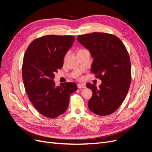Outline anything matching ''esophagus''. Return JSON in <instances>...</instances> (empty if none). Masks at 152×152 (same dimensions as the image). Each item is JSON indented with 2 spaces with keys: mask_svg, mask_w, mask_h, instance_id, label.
<instances>
[{
  "mask_svg": "<svg viewBox=\"0 0 152 152\" xmlns=\"http://www.w3.org/2000/svg\"><path fill=\"white\" fill-rule=\"evenodd\" d=\"M77 87H78V88H79V89H84L86 87V85L84 84H78Z\"/></svg>",
  "mask_w": 152,
  "mask_h": 152,
  "instance_id": "1",
  "label": "esophagus"
}]
</instances>
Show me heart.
Returning a JSON list of instances; mask_svg holds the SVG:
<instances>
[{
  "instance_id": "1",
  "label": "heart",
  "mask_w": 152,
  "mask_h": 152,
  "mask_svg": "<svg viewBox=\"0 0 152 152\" xmlns=\"http://www.w3.org/2000/svg\"><path fill=\"white\" fill-rule=\"evenodd\" d=\"M84 50V49H80V50H79V51H80V50ZM66 56H67V54H66V56H65V58H66Z\"/></svg>"
}]
</instances>
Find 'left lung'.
<instances>
[{"instance_id": "left-lung-1", "label": "left lung", "mask_w": 152, "mask_h": 152, "mask_svg": "<svg viewBox=\"0 0 152 152\" xmlns=\"http://www.w3.org/2000/svg\"><path fill=\"white\" fill-rule=\"evenodd\" d=\"M77 40L89 50L94 59L91 72L102 81L99 87L87 84L93 92L88 107L98 115L112 114L125 99L131 82L130 58L125 45L117 36L99 32L79 35Z\"/></svg>"}]
</instances>
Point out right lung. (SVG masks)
Masks as SVG:
<instances>
[{"instance_id":"1","label":"right lung","mask_w":152,"mask_h":152,"mask_svg":"<svg viewBox=\"0 0 152 152\" xmlns=\"http://www.w3.org/2000/svg\"><path fill=\"white\" fill-rule=\"evenodd\" d=\"M74 41L72 35H46L32 41L26 50L22 66L24 86L31 103L44 117L56 118L63 114L70 94L77 89L74 82L56 86L53 80Z\"/></svg>"}]
</instances>
